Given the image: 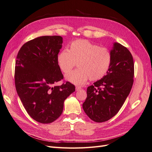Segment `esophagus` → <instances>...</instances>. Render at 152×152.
Here are the masks:
<instances>
[{"instance_id":"34e87169","label":"esophagus","mask_w":152,"mask_h":152,"mask_svg":"<svg viewBox=\"0 0 152 152\" xmlns=\"http://www.w3.org/2000/svg\"><path fill=\"white\" fill-rule=\"evenodd\" d=\"M75 89H76V91H80V90L81 89V87H75Z\"/></svg>"}]
</instances>
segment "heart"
<instances>
[{
	"label": "heart",
	"mask_w": 152,
	"mask_h": 152,
	"mask_svg": "<svg viewBox=\"0 0 152 152\" xmlns=\"http://www.w3.org/2000/svg\"><path fill=\"white\" fill-rule=\"evenodd\" d=\"M58 67L65 74L70 73L77 63L79 69L66 76L71 83L82 86L89 79L91 81L102 79L107 74L112 63V55L105 48L87 40L72 42L68 50L59 53L56 58Z\"/></svg>",
	"instance_id": "b5f03b06"
}]
</instances>
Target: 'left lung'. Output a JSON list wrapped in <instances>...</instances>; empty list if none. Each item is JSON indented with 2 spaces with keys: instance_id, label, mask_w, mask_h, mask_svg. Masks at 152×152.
I'll return each mask as SVG.
<instances>
[{
  "instance_id": "1",
  "label": "left lung",
  "mask_w": 152,
  "mask_h": 152,
  "mask_svg": "<svg viewBox=\"0 0 152 152\" xmlns=\"http://www.w3.org/2000/svg\"><path fill=\"white\" fill-rule=\"evenodd\" d=\"M110 53L112 63L107 75L87 87L82 104L87 115L96 122L107 121L115 115L133 84L134 61L129 50L114 42Z\"/></svg>"
}]
</instances>
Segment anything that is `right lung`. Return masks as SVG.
Masks as SVG:
<instances>
[{
	"mask_svg": "<svg viewBox=\"0 0 152 152\" xmlns=\"http://www.w3.org/2000/svg\"><path fill=\"white\" fill-rule=\"evenodd\" d=\"M62 44L61 36H41L25 43L17 55V93L29 115L42 124L56 121L65 100L75 91L69 82L55 86L63 79L56 61Z\"/></svg>",
	"mask_w": 152,
	"mask_h": 152,
	"instance_id": "1",
	"label": "right lung"
}]
</instances>
